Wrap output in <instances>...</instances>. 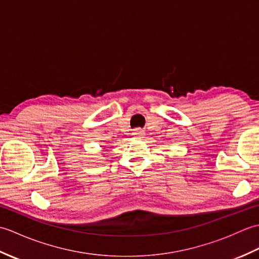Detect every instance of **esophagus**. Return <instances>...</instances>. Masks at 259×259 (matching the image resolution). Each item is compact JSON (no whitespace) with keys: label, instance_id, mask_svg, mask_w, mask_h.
<instances>
[{"label":"esophagus","instance_id":"34e87169","mask_svg":"<svg viewBox=\"0 0 259 259\" xmlns=\"http://www.w3.org/2000/svg\"><path fill=\"white\" fill-rule=\"evenodd\" d=\"M134 134H135V135H141V134H142V129L136 128V129L134 130Z\"/></svg>","mask_w":259,"mask_h":259}]
</instances>
